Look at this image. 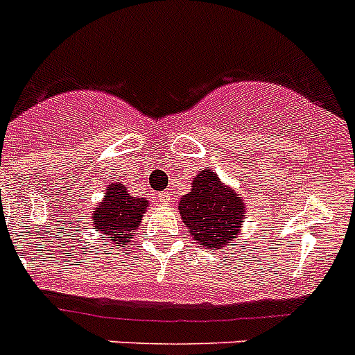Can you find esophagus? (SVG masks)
<instances>
[{
    "instance_id": "esophagus-1",
    "label": "esophagus",
    "mask_w": 355,
    "mask_h": 355,
    "mask_svg": "<svg viewBox=\"0 0 355 355\" xmlns=\"http://www.w3.org/2000/svg\"><path fill=\"white\" fill-rule=\"evenodd\" d=\"M158 199H160V202H164V204H167V202H171V191H162L160 195H158Z\"/></svg>"
}]
</instances>
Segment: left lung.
<instances>
[{"label": "left lung", "instance_id": "obj_1", "mask_svg": "<svg viewBox=\"0 0 355 355\" xmlns=\"http://www.w3.org/2000/svg\"><path fill=\"white\" fill-rule=\"evenodd\" d=\"M180 213L191 236L202 246L220 250L239 234L246 216L241 197L223 187L216 174L200 171L190 193L180 202Z\"/></svg>", "mask_w": 355, "mask_h": 355}]
</instances>
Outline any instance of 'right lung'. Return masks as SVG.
Listing matches in <instances>:
<instances>
[{
  "instance_id": "right-lung-1",
  "label": "right lung",
  "mask_w": 355,
  "mask_h": 355,
  "mask_svg": "<svg viewBox=\"0 0 355 355\" xmlns=\"http://www.w3.org/2000/svg\"><path fill=\"white\" fill-rule=\"evenodd\" d=\"M148 200L142 197H133L128 193L125 184L114 183L107 188L103 202L93 211L91 222L100 232L109 236L112 245L121 246L130 241L132 232L139 227Z\"/></svg>"
}]
</instances>
